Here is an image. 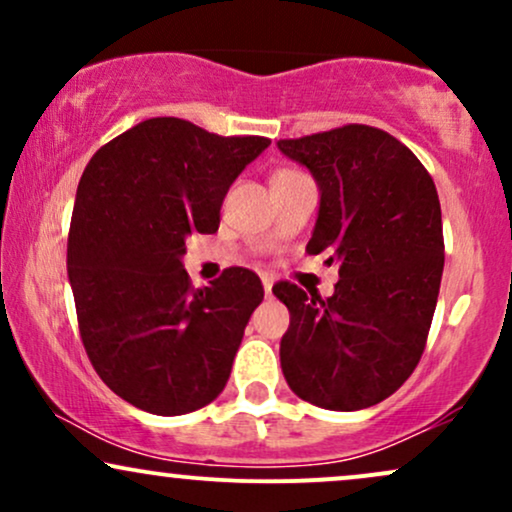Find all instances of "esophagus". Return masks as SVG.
<instances>
[{"label":"esophagus","instance_id":"34e87169","mask_svg":"<svg viewBox=\"0 0 512 512\" xmlns=\"http://www.w3.org/2000/svg\"><path fill=\"white\" fill-rule=\"evenodd\" d=\"M262 284H264V293H267V296H269V293H272L274 279H272V276H262Z\"/></svg>","mask_w":512,"mask_h":512}]
</instances>
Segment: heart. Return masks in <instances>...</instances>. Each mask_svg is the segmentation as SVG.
Here are the masks:
<instances>
[{
  "mask_svg": "<svg viewBox=\"0 0 512 512\" xmlns=\"http://www.w3.org/2000/svg\"><path fill=\"white\" fill-rule=\"evenodd\" d=\"M289 173H298V170H279L276 175H289ZM276 175H274V178H276Z\"/></svg>",
  "mask_w": 512,
  "mask_h": 512,
  "instance_id": "obj_1",
  "label": "heart"
}]
</instances>
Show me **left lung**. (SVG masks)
<instances>
[{
    "label": "left lung",
    "instance_id": "obj_1",
    "mask_svg": "<svg viewBox=\"0 0 512 512\" xmlns=\"http://www.w3.org/2000/svg\"><path fill=\"white\" fill-rule=\"evenodd\" d=\"M320 185L308 255L339 262L330 298L274 284L289 308L281 370L315 407L356 411L383 402L419 366L436 313L445 243L424 163L385 129L344 125L281 139Z\"/></svg>",
    "mask_w": 512,
    "mask_h": 512
}]
</instances>
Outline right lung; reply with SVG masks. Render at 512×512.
Wrapping results in <instances>:
<instances>
[{"instance_id":"right-lung-1","label":"right lung","mask_w":512,"mask_h":512,"mask_svg":"<svg viewBox=\"0 0 512 512\" xmlns=\"http://www.w3.org/2000/svg\"><path fill=\"white\" fill-rule=\"evenodd\" d=\"M267 137H221L151 117L93 154L67 240L69 284L88 361L117 397L158 416L221 395L262 281L228 267L195 289L185 238L214 233L231 182Z\"/></svg>"}]
</instances>
